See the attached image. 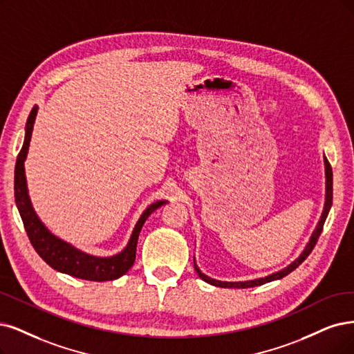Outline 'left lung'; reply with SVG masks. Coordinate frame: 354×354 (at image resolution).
I'll list each match as a JSON object with an SVG mask.
<instances>
[{
	"mask_svg": "<svg viewBox=\"0 0 354 354\" xmlns=\"http://www.w3.org/2000/svg\"><path fill=\"white\" fill-rule=\"evenodd\" d=\"M324 165H325V203H324V210H322L321 218L318 221L315 230L312 232V236H310L309 242L305 246V250L302 251V254H300L293 261L292 264L284 267L280 271L268 274V276H266V277H259V279H254V280H245V281H221V280H216V279L205 276V274L198 268L197 263H195V258H194V268H195V271H197L200 279H203L208 284H213V286H217V287H225V289H226V287H229V289H248V287H255V286H261V284H266V283H270V281H274V280L283 279L284 276H287V274L292 272L293 270H296L300 264H302L304 261L308 258V255L312 252L313 246H315V243L319 238V234L322 232L325 218H326V216H328L331 204H333V169L330 166V162L326 160L325 156H324Z\"/></svg>",
	"mask_w": 354,
	"mask_h": 354,
	"instance_id": "1",
	"label": "left lung"
}]
</instances>
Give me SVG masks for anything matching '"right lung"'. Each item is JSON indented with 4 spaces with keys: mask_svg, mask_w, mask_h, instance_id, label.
I'll return each instance as SVG.
<instances>
[{
    "mask_svg": "<svg viewBox=\"0 0 354 354\" xmlns=\"http://www.w3.org/2000/svg\"><path fill=\"white\" fill-rule=\"evenodd\" d=\"M36 115H37V106H33L28 118V122H26L23 147L17 156L16 169H15L16 205L20 213V217L23 220L24 229L28 232L30 243L33 245L35 251L39 254V257H41L48 266H50L52 268L59 272L68 274V276H73L77 279L90 280V281H108V280L120 279L134 264L138 234L141 232L144 221L149 218V216L154 210H157V208L169 201L160 200L150 204L140 216L138 221L133 229V233H131L127 246L121 252H118L115 255H111V257L91 255L82 250H78V248H75L74 245L59 239L42 223V220L37 217L29 197L28 182H26L24 162H26V157H28Z\"/></svg>",
    "mask_w": 354,
    "mask_h": 354,
    "instance_id": "1",
    "label": "right lung"
}]
</instances>
